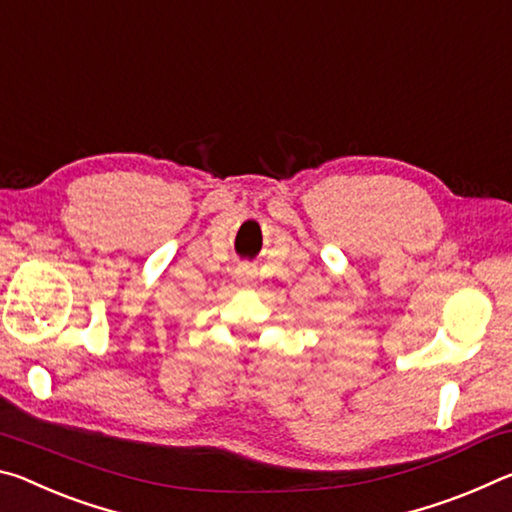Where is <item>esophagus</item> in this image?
<instances>
[{
    "instance_id": "obj_1",
    "label": "esophagus",
    "mask_w": 512,
    "mask_h": 512,
    "mask_svg": "<svg viewBox=\"0 0 512 512\" xmlns=\"http://www.w3.org/2000/svg\"><path fill=\"white\" fill-rule=\"evenodd\" d=\"M254 279H256V274H254V270H251V267H238V272H236L238 286L249 288L251 283H254Z\"/></svg>"
}]
</instances>
